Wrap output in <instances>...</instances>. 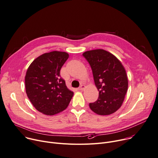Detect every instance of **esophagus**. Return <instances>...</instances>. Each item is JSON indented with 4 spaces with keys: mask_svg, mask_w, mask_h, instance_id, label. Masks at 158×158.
<instances>
[{
    "mask_svg": "<svg viewBox=\"0 0 158 158\" xmlns=\"http://www.w3.org/2000/svg\"><path fill=\"white\" fill-rule=\"evenodd\" d=\"M85 86L84 85H81V86H80V87L78 88V89H79V90H81V91H82V90H83V89L85 88Z\"/></svg>",
    "mask_w": 158,
    "mask_h": 158,
    "instance_id": "esophagus-1",
    "label": "esophagus"
}]
</instances>
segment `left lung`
Listing matches in <instances>:
<instances>
[{
    "mask_svg": "<svg viewBox=\"0 0 158 158\" xmlns=\"http://www.w3.org/2000/svg\"><path fill=\"white\" fill-rule=\"evenodd\" d=\"M82 55L89 62L99 97L89 103L91 110L100 115L115 112L122 106L128 89V78L121 62L103 49L85 52Z\"/></svg>",
    "mask_w": 158,
    "mask_h": 158,
    "instance_id": "8db88e82",
    "label": "left lung"
}]
</instances>
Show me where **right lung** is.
Instances as JSON below:
<instances>
[{"mask_svg": "<svg viewBox=\"0 0 158 158\" xmlns=\"http://www.w3.org/2000/svg\"><path fill=\"white\" fill-rule=\"evenodd\" d=\"M68 58L69 54L64 52L45 53L35 59L26 71V94L34 107L47 115L65 110L74 95L60 74Z\"/></svg>", "mask_w": 158, "mask_h": 158, "instance_id": "1", "label": "right lung"}]
</instances>
